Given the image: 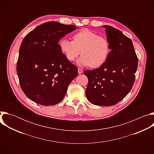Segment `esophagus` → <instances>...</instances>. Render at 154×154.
Instances as JSON below:
<instances>
[{
    "mask_svg": "<svg viewBox=\"0 0 154 154\" xmlns=\"http://www.w3.org/2000/svg\"><path fill=\"white\" fill-rule=\"evenodd\" d=\"M82 72H83V70L81 69H80V68H78V73H79V74H82Z\"/></svg>",
    "mask_w": 154,
    "mask_h": 154,
    "instance_id": "1",
    "label": "esophagus"
}]
</instances>
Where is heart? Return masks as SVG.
I'll use <instances>...</instances> for the list:
<instances>
[{
    "label": "heart",
    "instance_id": "1",
    "mask_svg": "<svg viewBox=\"0 0 154 154\" xmlns=\"http://www.w3.org/2000/svg\"><path fill=\"white\" fill-rule=\"evenodd\" d=\"M58 45L68 60L74 61L80 52L82 56L77 60L78 64L90 65L91 68H97L103 64L110 52L108 40L88 29L76 33L73 36V41L61 38Z\"/></svg>",
    "mask_w": 154,
    "mask_h": 154
}]
</instances>
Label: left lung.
<instances>
[{"instance_id": "8db88e82", "label": "left lung", "mask_w": 154, "mask_h": 154, "mask_svg": "<svg viewBox=\"0 0 154 154\" xmlns=\"http://www.w3.org/2000/svg\"><path fill=\"white\" fill-rule=\"evenodd\" d=\"M105 29L110 50L105 63L93 71H84L88 79L86 96L96 105L112 106L122 100L133 86L138 57L131 40L120 30L109 26Z\"/></svg>"}]
</instances>
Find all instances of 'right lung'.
Listing matches in <instances>:
<instances>
[{
    "mask_svg": "<svg viewBox=\"0 0 154 154\" xmlns=\"http://www.w3.org/2000/svg\"><path fill=\"white\" fill-rule=\"evenodd\" d=\"M77 28L47 22L29 33L22 42L16 70L22 90L32 101L48 106L64 98L78 69L66 58L58 42Z\"/></svg>",
    "mask_w": 154,
    "mask_h": 154,
    "instance_id": "1",
    "label": "right lung"
}]
</instances>
